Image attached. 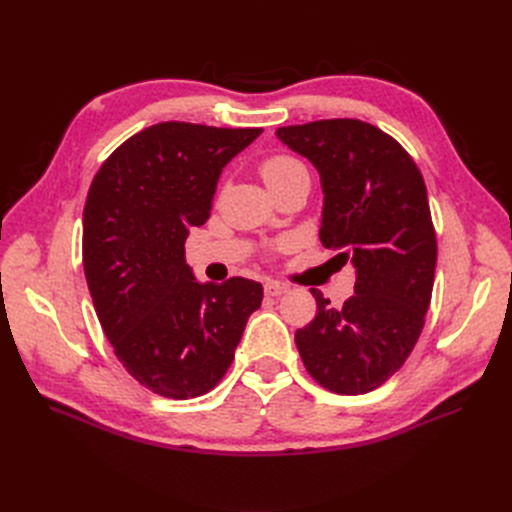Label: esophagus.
<instances>
[{"label": "esophagus", "mask_w": 512, "mask_h": 512, "mask_svg": "<svg viewBox=\"0 0 512 512\" xmlns=\"http://www.w3.org/2000/svg\"><path fill=\"white\" fill-rule=\"evenodd\" d=\"M284 292H288L286 284H280V282H267L265 284L267 297H280V294H284Z\"/></svg>", "instance_id": "obj_1"}]
</instances>
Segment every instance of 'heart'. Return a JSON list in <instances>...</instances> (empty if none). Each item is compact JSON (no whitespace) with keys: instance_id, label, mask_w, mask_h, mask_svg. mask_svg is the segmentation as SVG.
Here are the masks:
<instances>
[{"instance_id":"1","label":"heart","mask_w":512,"mask_h":512,"mask_svg":"<svg viewBox=\"0 0 512 512\" xmlns=\"http://www.w3.org/2000/svg\"><path fill=\"white\" fill-rule=\"evenodd\" d=\"M297 168H305L297 158H290V156H271L260 166V173L265 177V181L271 185L275 181H280L282 177L290 175L292 170Z\"/></svg>"}]
</instances>
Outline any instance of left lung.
<instances>
[{"label":"left lung","instance_id":"1","mask_svg":"<svg viewBox=\"0 0 512 512\" xmlns=\"http://www.w3.org/2000/svg\"><path fill=\"white\" fill-rule=\"evenodd\" d=\"M277 138L312 162L324 194L320 241L356 269L354 294L294 333L318 384L339 395L378 389L423 331L436 273V230L421 170L393 136L359 119L288 126Z\"/></svg>","mask_w":512,"mask_h":512}]
</instances>
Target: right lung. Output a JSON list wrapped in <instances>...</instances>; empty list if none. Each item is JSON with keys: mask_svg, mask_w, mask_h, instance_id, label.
Instances as JSON below:
<instances>
[{"mask_svg": "<svg viewBox=\"0 0 512 512\" xmlns=\"http://www.w3.org/2000/svg\"><path fill=\"white\" fill-rule=\"evenodd\" d=\"M260 132L156 123L119 145L91 181L83 211L89 294L117 359L158 395L209 393L260 307L258 282L200 284L185 262V239L209 220L222 168Z\"/></svg>", "mask_w": 512, "mask_h": 512, "instance_id": "add662e5", "label": "right lung"}]
</instances>
